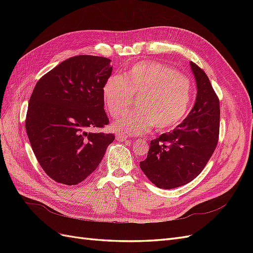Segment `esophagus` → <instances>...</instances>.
I'll return each mask as SVG.
<instances>
[{
	"label": "esophagus",
	"instance_id": "1",
	"mask_svg": "<svg viewBox=\"0 0 253 253\" xmlns=\"http://www.w3.org/2000/svg\"><path fill=\"white\" fill-rule=\"evenodd\" d=\"M127 139V136L124 135V134H117L116 135V140L118 141H125Z\"/></svg>",
	"mask_w": 253,
	"mask_h": 253
}]
</instances>
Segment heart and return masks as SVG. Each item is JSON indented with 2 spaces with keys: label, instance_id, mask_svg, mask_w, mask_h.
I'll return each mask as SVG.
<instances>
[{
  "label": "heart",
  "instance_id": "b5f03b06",
  "mask_svg": "<svg viewBox=\"0 0 253 253\" xmlns=\"http://www.w3.org/2000/svg\"><path fill=\"white\" fill-rule=\"evenodd\" d=\"M193 94L192 81L173 67L141 61L132 65L125 77L112 75L103 86L104 102L113 117L130 105L137 96L139 109L123 113L115 121L120 132L140 135L155 126L166 131L185 118Z\"/></svg>",
  "mask_w": 253,
  "mask_h": 253
}]
</instances>
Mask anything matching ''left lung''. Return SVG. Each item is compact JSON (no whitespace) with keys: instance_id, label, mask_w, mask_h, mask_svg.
Segmentation results:
<instances>
[{"instance_id":"left-lung-1","label":"left lung","mask_w":253,"mask_h":253,"mask_svg":"<svg viewBox=\"0 0 253 253\" xmlns=\"http://www.w3.org/2000/svg\"><path fill=\"white\" fill-rule=\"evenodd\" d=\"M197 85L196 101L188 117L172 132L151 140L140 169L158 188L173 189L192 181L201 174L219 135V99L208 76L190 62Z\"/></svg>"}]
</instances>
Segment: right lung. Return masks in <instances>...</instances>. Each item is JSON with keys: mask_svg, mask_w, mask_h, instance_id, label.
<instances>
[{"mask_svg": "<svg viewBox=\"0 0 253 253\" xmlns=\"http://www.w3.org/2000/svg\"><path fill=\"white\" fill-rule=\"evenodd\" d=\"M111 60L81 55L61 62L37 82L29 99L25 126L44 172L67 186L77 185L102 160L114 134L109 125L103 86Z\"/></svg>", "mask_w": 253, "mask_h": 253, "instance_id": "right-lung-1", "label": "right lung"}]
</instances>
